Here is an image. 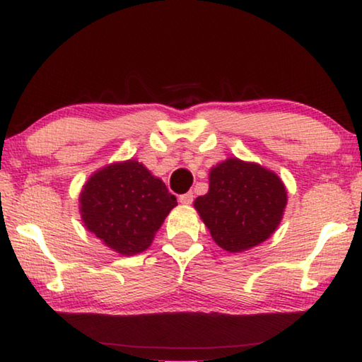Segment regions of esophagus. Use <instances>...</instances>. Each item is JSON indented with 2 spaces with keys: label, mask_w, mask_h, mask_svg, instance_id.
<instances>
[{
  "label": "esophagus",
  "mask_w": 362,
  "mask_h": 362,
  "mask_svg": "<svg viewBox=\"0 0 362 362\" xmlns=\"http://www.w3.org/2000/svg\"><path fill=\"white\" fill-rule=\"evenodd\" d=\"M179 201L182 204H192L193 203V193L188 192V193H183L179 196Z\"/></svg>",
  "instance_id": "obj_1"
}]
</instances>
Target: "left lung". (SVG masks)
<instances>
[{
    "label": "left lung",
    "mask_w": 362,
    "mask_h": 362,
    "mask_svg": "<svg viewBox=\"0 0 362 362\" xmlns=\"http://www.w3.org/2000/svg\"><path fill=\"white\" fill-rule=\"evenodd\" d=\"M286 204V187L273 170L238 158L214 166L209 192L194 199L212 240L228 252H243L268 240Z\"/></svg>",
    "instance_id": "1"
}]
</instances>
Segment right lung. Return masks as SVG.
<instances>
[{
  "instance_id": "add662e5",
  "label": "right lung",
  "mask_w": 362,
  "mask_h": 362,
  "mask_svg": "<svg viewBox=\"0 0 362 362\" xmlns=\"http://www.w3.org/2000/svg\"><path fill=\"white\" fill-rule=\"evenodd\" d=\"M175 206V196L164 182L136 159L99 169L79 194L86 228L121 255H136L148 249Z\"/></svg>"
}]
</instances>
